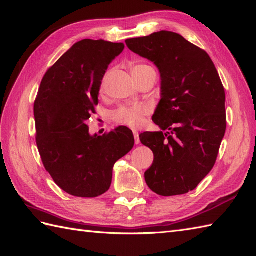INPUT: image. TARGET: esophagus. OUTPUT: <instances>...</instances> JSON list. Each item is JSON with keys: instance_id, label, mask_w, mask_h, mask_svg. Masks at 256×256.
I'll return each instance as SVG.
<instances>
[{"instance_id": "34e87169", "label": "esophagus", "mask_w": 256, "mask_h": 256, "mask_svg": "<svg viewBox=\"0 0 256 256\" xmlns=\"http://www.w3.org/2000/svg\"><path fill=\"white\" fill-rule=\"evenodd\" d=\"M133 134H134L135 144H140V135H138V132L136 131V130H134V131H133Z\"/></svg>"}]
</instances>
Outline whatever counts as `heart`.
Returning <instances> with one entry per match:
<instances>
[{"mask_svg": "<svg viewBox=\"0 0 256 256\" xmlns=\"http://www.w3.org/2000/svg\"><path fill=\"white\" fill-rule=\"evenodd\" d=\"M131 70H132L133 77L136 78L138 76L148 72H150V70H154V69L150 66H148V64H132ZM106 79V77L103 78L101 88L104 86ZM150 108L144 104L122 106L113 112L112 118L116 123L126 125V126H130V128H138L140 125L143 123L144 118L148 116V114H150Z\"/></svg>", "mask_w": 256, "mask_h": 256, "instance_id": "b5f03b06", "label": "heart"}]
</instances>
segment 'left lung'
I'll return each instance as SVG.
<instances>
[{
	"mask_svg": "<svg viewBox=\"0 0 256 256\" xmlns=\"http://www.w3.org/2000/svg\"><path fill=\"white\" fill-rule=\"evenodd\" d=\"M125 42L154 62L162 80L153 116L160 131L140 135L154 153L145 182L164 197L187 194L214 168L224 138L226 94L219 74L208 54L177 32L160 30Z\"/></svg>",
	"mask_w": 256,
	"mask_h": 256,
	"instance_id": "1",
	"label": "left lung"
}]
</instances>
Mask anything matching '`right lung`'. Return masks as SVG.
I'll list each match as a JSON object with an SVG mask.
<instances>
[{
  "label": "right lung",
  "instance_id": "right-lung-1",
  "mask_svg": "<svg viewBox=\"0 0 256 256\" xmlns=\"http://www.w3.org/2000/svg\"><path fill=\"white\" fill-rule=\"evenodd\" d=\"M123 50V42H76L47 70L38 90L34 116L42 164L54 182L76 197L108 192L114 164L134 146L126 126L91 135L86 125L108 64Z\"/></svg>",
  "mask_w": 256,
  "mask_h": 256
}]
</instances>
